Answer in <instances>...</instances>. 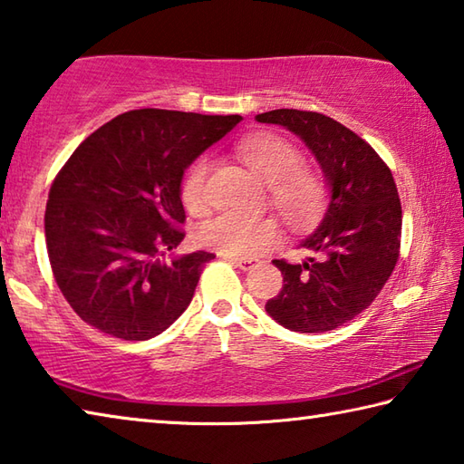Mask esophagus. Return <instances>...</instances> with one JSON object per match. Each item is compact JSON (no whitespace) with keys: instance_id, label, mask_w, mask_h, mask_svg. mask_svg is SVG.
<instances>
[{"instance_id":"34e87169","label":"esophagus","mask_w":464,"mask_h":464,"mask_svg":"<svg viewBox=\"0 0 464 464\" xmlns=\"http://www.w3.org/2000/svg\"><path fill=\"white\" fill-rule=\"evenodd\" d=\"M222 258H226L227 263H232L234 266H240L242 271H250L255 269L258 265V258H248V256H232V255H219Z\"/></svg>"}]
</instances>
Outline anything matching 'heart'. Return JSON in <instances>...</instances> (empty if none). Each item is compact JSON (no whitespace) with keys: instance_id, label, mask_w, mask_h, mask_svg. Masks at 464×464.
<instances>
[{"instance_id":"1","label":"heart","mask_w":464,"mask_h":464,"mask_svg":"<svg viewBox=\"0 0 464 464\" xmlns=\"http://www.w3.org/2000/svg\"><path fill=\"white\" fill-rule=\"evenodd\" d=\"M246 165L271 185V199L287 219H305L320 208L324 185L312 170L302 169V152L277 134H255L238 146ZM209 160H195L181 183V199L191 214L199 216L209 206ZM198 242L222 255L250 256L277 240V227L266 218H246L224 211L198 227Z\"/></svg>"}]
</instances>
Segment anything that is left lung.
I'll return each instance as SVG.
<instances>
[{"instance_id": "8db88e82", "label": "left lung", "mask_w": 464, "mask_h": 464, "mask_svg": "<svg viewBox=\"0 0 464 464\" xmlns=\"http://www.w3.org/2000/svg\"><path fill=\"white\" fill-rule=\"evenodd\" d=\"M256 121L302 138L330 187L322 222L302 242L315 256L299 265L275 258L283 287L265 305L283 328L322 334L367 310L392 277L401 242L397 185L371 144L324 113L273 110Z\"/></svg>"}]
</instances>
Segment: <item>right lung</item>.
Here are the masks:
<instances>
[{
  "mask_svg": "<svg viewBox=\"0 0 464 464\" xmlns=\"http://www.w3.org/2000/svg\"><path fill=\"white\" fill-rule=\"evenodd\" d=\"M240 120L132 110L97 128L64 162L48 191V261L89 326L149 340L187 310L216 255L165 258L185 238L183 173Z\"/></svg>",
  "mask_w": 464,
  "mask_h": 464,
  "instance_id": "obj_1",
  "label": "right lung"
}]
</instances>
